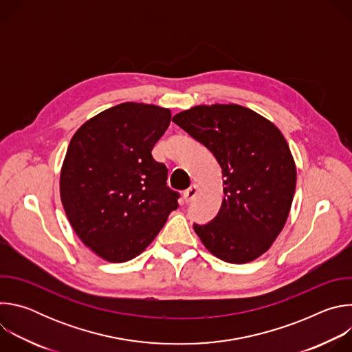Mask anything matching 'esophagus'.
I'll return each mask as SVG.
<instances>
[{"label":"esophagus","instance_id":"1","mask_svg":"<svg viewBox=\"0 0 352 352\" xmlns=\"http://www.w3.org/2000/svg\"><path fill=\"white\" fill-rule=\"evenodd\" d=\"M196 195H197V186H196V185H192L190 188H188V189L184 192V200H185V204L192 202V200L196 197Z\"/></svg>","mask_w":352,"mask_h":352}]
</instances>
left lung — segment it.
I'll use <instances>...</instances> for the list:
<instances>
[{
    "label": "left lung",
    "instance_id": "1",
    "mask_svg": "<svg viewBox=\"0 0 352 352\" xmlns=\"http://www.w3.org/2000/svg\"><path fill=\"white\" fill-rule=\"evenodd\" d=\"M173 121L205 144L224 177L219 214L193 230L210 254L235 265L262 256L285 226L296 167L281 131L238 104L195 106Z\"/></svg>",
    "mask_w": 352,
    "mask_h": 352
}]
</instances>
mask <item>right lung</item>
Listing matches in <instances>:
<instances>
[{
	"label": "right lung",
	"instance_id": "right-lung-1",
	"mask_svg": "<svg viewBox=\"0 0 352 352\" xmlns=\"http://www.w3.org/2000/svg\"><path fill=\"white\" fill-rule=\"evenodd\" d=\"M170 121L168 109L121 103L87 120L69 142L61 202L80 241L107 262L140 255L178 208L167 167L152 156Z\"/></svg>",
	"mask_w": 352,
	"mask_h": 352
}]
</instances>
